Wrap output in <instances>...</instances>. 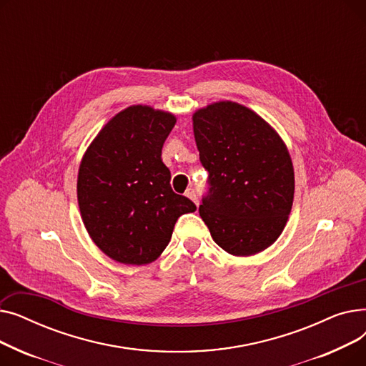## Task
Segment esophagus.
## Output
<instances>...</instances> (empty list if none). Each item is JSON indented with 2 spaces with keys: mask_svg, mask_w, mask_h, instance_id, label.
Masks as SVG:
<instances>
[{
  "mask_svg": "<svg viewBox=\"0 0 366 366\" xmlns=\"http://www.w3.org/2000/svg\"><path fill=\"white\" fill-rule=\"evenodd\" d=\"M185 196H187L188 199L193 200V202L199 206V197H197V193H196V189H194V188H188V189H187V193H185Z\"/></svg>",
  "mask_w": 366,
  "mask_h": 366,
  "instance_id": "1",
  "label": "esophagus"
}]
</instances>
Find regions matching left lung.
Returning a JSON list of instances; mask_svg holds the SVG:
<instances>
[{
	"mask_svg": "<svg viewBox=\"0 0 366 366\" xmlns=\"http://www.w3.org/2000/svg\"><path fill=\"white\" fill-rule=\"evenodd\" d=\"M207 191L199 214L228 254L254 255L283 232L294 202V167L279 134L236 102L193 115Z\"/></svg>",
	"mask_w": 366,
	"mask_h": 366,
	"instance_id": "obj_1",
	"label": "left lung"
}]
</instances>
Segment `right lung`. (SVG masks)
I'll return each mask as SVG.
<instances>
[{"mask_svg":"<svg viewBox=\"0 0 366 366\" xmlns=\"http://www.w3.org/2000/svg\"><path fill=\"white\" fill-rule=\"evenodd\" d=\"M177 120L129 107L101 130L80 164L76 196L83 222L104 254L123 264L156 259L173 227L196 204L170 187L162 148Z\"/></svg>","mask_w":366,"mask_h":366,"instance_id":"1","label":"right lung"}]
</instances>
